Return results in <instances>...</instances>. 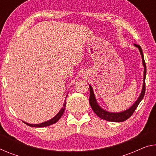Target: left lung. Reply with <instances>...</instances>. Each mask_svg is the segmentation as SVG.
<instances>
[{"label": "left lung", "instance_id": "8db88e82", "mask_svg": "<svg viewBox=\"0 0 156 156\" xmlns=\"http://www.w3.org/2000/svg\"><path fill=\"white\" fill-rule=\"evenodd\" d=\"M134 45L135 47L137 48L139 50V52L141 53V58H142V63L143 66L144 67V81H143V87L142 90H141V92L140 95H139V98L137 100L135 101L133 105H132L131 107L129 108L127 110L124 111H122V112L120 113H112V112H108L107 111L104 110L103 108H101L100 106H99V104H97V101L96 100V98H95L94 92H93V89L91 87V85L90 86V99L89 102L90 106H91V108L94 112L96 113V114L99 116V118H101V119L108 120V121L111 122H123L125 120L128 119V118L131 116L133 113L135 111V109L137 107L138 105L140 103L141 101L142 100L144 97L145 94V91H146V84H145V79H146V63L144 61V57L142 49L140 47V45H136V44H134Z\"/></svg>", "mask_w": 156, "mask_h": 156}]
</instances>
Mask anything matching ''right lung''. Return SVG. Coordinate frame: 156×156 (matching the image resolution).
Segmentation results:
<instances>
[{
    "label": "right lung",
    "instance_id": "1",
    "mask_svg": "<svg viewBox=\"0 0 156 156\" xmlns=\"http://www.w3.org/2000/svg\"><path fill=\"white\" fill-rule=\"evenodd\" d=\"M67 96V95H66ZM66 99H65V102L64 104H63V107L61 108V110L59 111V112L57 113V115H56L54 118H52V119L48 120V121H45L44 122H42L40 123V124H29V123H27V122H24L25 124H27V125H29L30 127H47L49 126V125H51L52 124H55V122H57L58 120L60 119V118L62 117V115H63V113L64 112V110H65V106H66Z\"/></svg>",
    "mask_w": 156,
    "mask_h": 156
}]
</instances>
